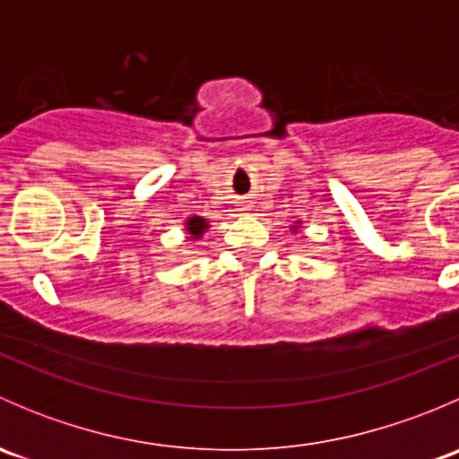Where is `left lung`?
I'll return each instance as SVG.
<instances>
[{
    "mask_svg": "<svg viewBox=\"0 0 459 459\" xmlns=\"http://www.w3.org/2000/svg\"><path fill=\"white\" fill-rule=\"evenodd\" d=\"M299 226H302V221H295V224L293 226H290V230H293V233H298V229H299Z\"/></svg>",
    "mask_w": 459,
    "mask_h": 459,
    "instance_id": "1",
    "label": "left lung"
}]
</instances>
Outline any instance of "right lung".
<instances>
[{
    "mask_svg": "<svg viewBox=\"0 0 459 459\" xmlns=\"http://www.w3.org/2000/svg\"><path fill=\"white\" fill-rule=\"evenodd\" d=\"M208 229H211V224H208V221L200 215H191V217H186V221H184V230H186V238L191 239V242L202 239L204 233H206Z\"/></svg>",
    "mask_w": 459,
    "mask_h": 459,
    "instance_id": "1",
    "label": "right lung"
}]
</instances>
